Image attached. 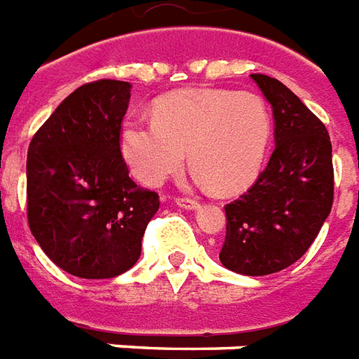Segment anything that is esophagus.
<instances>
[{
  "mask_svg": "<svg viewBox=\"0 0 359 359\" xmlns=\"http://www.w3.org/2000/svg\"><path fill=\"white\" fill-rule=\"evenodd\" d=\"M175 203H177L180 207H184V208H197V207H199V201L191 199V197H175Z\"/></svg>",
  "mask_w": 359,
  "mask_h": 359,
  "instance_id": "1",
  "label": "esophagus"
}]
</instances>
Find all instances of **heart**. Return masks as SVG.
Segmentation results:
<instances>
[{
    "label": "heart",
    "mask_w": 359,
    "mask_h": 359,
    "mask_svg": "<svg viewBox=\"0 0 359 359\" xmlns=\"http://www.w3.org/2000/svg\"><path fill=\"white\" fill-rule=\"evenodd\" d=\"M154 119H131L121 149L133 174L160 185L189 162L218 193L255 182L266 158L273 119L265 100L226 88H185L154 104Z\"/></svg>",
    "instance_id": "obj_1"
}]
</instances>
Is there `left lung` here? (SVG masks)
I'll list each match as a JSON object with an SVG mask.
<instances>
[{
  "label": "left lung",
  "instance_id": "1",
  "mask_svg": "<svg viewBox=\"0 0 359 359\" xmlns=\"http://www.w3.org/2000/svg\"><path fill=\"white\" fill-rule=\"evenodd\" d=\"M251 79L273 106L274 147L255 184L228 203L220 263L233 273L265 276L294 265L313 243L334 199L327 127L280 81Z\"/></svg>",
  "mask_w": 359,
  "mask_h": 359
}]
</instances>
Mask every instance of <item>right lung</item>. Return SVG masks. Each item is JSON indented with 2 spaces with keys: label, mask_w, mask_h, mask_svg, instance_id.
Returning <instances> with one entry per match:
<instances>
[{
  "label": "right lung",
  "mask_w": 359,
  "mask_h": 359,
  "mask_svg": "<svg viewBox=\"0 0 359 359\" xmlns=\"http://www.w3.org/2000/svg\"><path fill=\"white\" fill-rule=\"evenodd\" d=\"M129 96L126 81L79 86L29 144L30 232L55 265L79 278L129 271L160 207L158 193L135 184L121 156Z\"/></svg>",
  "instance_id": "1"
}]
</instances>
